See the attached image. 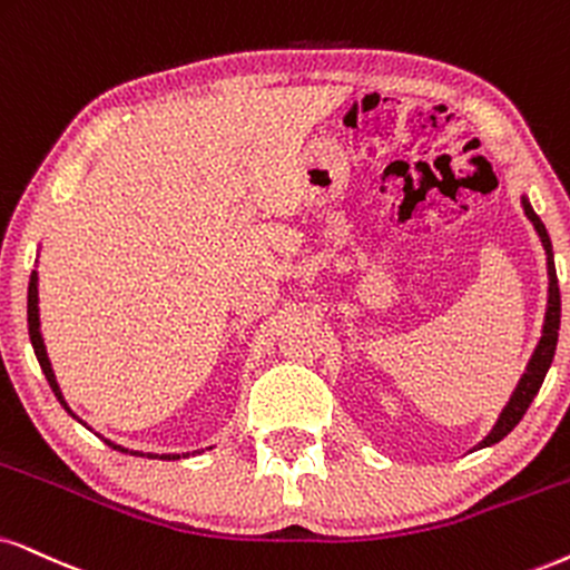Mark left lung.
<instances>
[{
    "label": "left lung",
    "instance_id": "8db88e82",
    "mask_svg": "<svg viewBox=\"0 0 570 570\" xmlns=\"http://www.w3.org/2000/svg\"><path fill=\"white\" fill-rule=\"evenodd\" d=\"M523 213L525 218L534 223L539 239H542V247L547 252V273H550V297H547V315H544V331H542V338H539L534 355L529 360V368H525L523 379L518 381L513 397H510L508 407L502 410L500 421L494 423V429L489 431V436L481 442L476 450L481 446H489L494 442H500V439H505L510 431L518 426V421H521L525 410H529L531 400L537 397L539 386H542V381L547 376V371H550L552 365V357H554V347H558V331H560V289H558V273H554V261H552V242L550 236H547V228L544 223L539 220V215L534 213V207L529 205V199L523 197Z\"/></svg>",
    "mask_w": 570,
    "mask_h": 570
}]
</instances>
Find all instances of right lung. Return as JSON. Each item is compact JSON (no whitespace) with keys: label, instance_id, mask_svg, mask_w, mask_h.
I'll return each instance as SVG.
<instances>
[{"label":"right lung","instance_id":"add662e5","mask_svg":"<svg viewBox=\"0 0 570 570\" xmlns=\"http://www.w3.org/2000/svg\"><path fill=\"white\" fill-rule=\"evenodd\" d=\"M28 334H31L33 352H36V357H39V365H41V371H45L49 386H52L55 397L65 405L60 386H57V381H55V371H52V365H49V357H47V350H45V338H41V331H39V276H36V271L31 273V281H28ZM65 410L70 413L68 405H65ZM70 415H73V413H70ZM107 444H110L112 450L126 452L124 446H118L112 442H107ZM134 455H139V452H134ZM149 458H155V455H149ZM170 458L178 460V455H163V460H170Z\"/></svg>","mask_w":570,"mask_h":570}]
</instances>
